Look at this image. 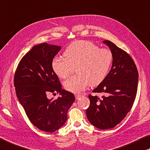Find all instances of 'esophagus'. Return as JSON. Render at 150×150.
Wrapping results in <instances>:
<instances>
[{
	"label": "esophagus",
	"instance_id": "esophagus-1",
	"mask_svg": "<svg viewBox=\"0 0 150 150\" xmlns=\"http://www.w3.org/2000/svg\"><path fill=\"white\" fill-rule=\"evenodd\" d=\"M81 96H81V95H79V94L77 95V94H76V95H75V98H76V100H78V99H79Z\"/></svg>",
	"mask_w": 150,
	"mask_h": 150
}]
</instances>
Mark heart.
Returning <instances> with one entry per match:
<instances>
[{
  "label": "heart",
  "mask_w": 150,
  "mask_h": 150,
  "mask_svg": "<svg viewBox=\"0 0 150 150\" xmlns=\"http://www.w3.org/2000/svg\"><path fill=\"white\" fill-rule=\"evenodd\" d=\"M64 58H55L52 69L58 77L66 79L76 67L78 75L64 83L67 91L79 93L89 84L96 86L104 80L113 62V56L107 48L100 49L92 42L79 40L72 42L65 50Z\"/></svg>",
  "instance_id": "obj_1"
}]
</instances>
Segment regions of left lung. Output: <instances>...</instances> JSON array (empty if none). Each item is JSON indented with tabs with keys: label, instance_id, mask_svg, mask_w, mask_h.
<instances>
[{
	"label": "left lung",
	"instance_id": "obj_1",
	"mask_svg": "<svg viewBox=\"0 0 150 150\" xmlns=\"http://www.w3.org/2000/svg\"><path fill=\"white\" fill-rule=\"evenodd\" d=\"M113 53L111 70L93 92L102 93V98L89 95L86 116L98 129H112L131 110L137 92L138 73L132 58L110 40L103 41Z\"/></svg>",
	"mask_w": 150,
	"mask_h": 150
}]
</instances>
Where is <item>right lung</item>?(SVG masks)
<instances>
[{
	"mask_svg": "<svg viewBox=\"0 0 150 150\" xmlns=\"http://www.w3.org/2000/svg\"><path fill=\"white\" fill-rule=\"evenodd\" d=\"M61 47L48 43L35 45L18 64L14 75L17 97L29 119L45 132H53L65 124L67 111L75 101L72 93L62 89L52 62ZM49 93H59L57 100Z\"/></svg>",
	"mask_w": 150,
	"mask_h": 150,
	"instance_id": "add662e5",
	"label": "right lung"
}]
</instances>
